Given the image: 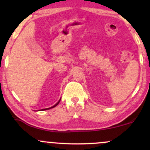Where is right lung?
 <instances>
[{
    "label": "right lung",
    "mask_w": 150,
    "mask_h": 150,
    "mask_svg": "<svg viewBox=\"0 0 150 150\" xmlns=\"http://www.w3.org/2000/svg\"><path fill=\"white\" fill-rule=\"evenodd\" d=\"M60 101H61V99H60V100H59V101H58V103H56V104H55V105H54V106H52V107H51V108H44V109H42V110H43V111H44V110H46V109H50V108H53V107H55V106H57V105H58V104H59Z\"/></svg>",
    "instance_id": "obj_1"
}]
</instances>
